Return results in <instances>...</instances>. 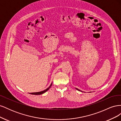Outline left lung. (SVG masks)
<instances>
[{
    "label": "left lung",
    "mask_w": 121,
    "mask_h": 121,
    "mask_svg": "<svg viewBox=\"0 0 121 121\" xmlns=\"http://www.w3.org/2000/svg\"><path fill=\"white\" fill-rule=\"evenodd\" d=\"M76 89H77V90H79V91H80L79 89H77V88H76Z\"/></svg>",
    "instance_id": "8db88e82"
}]
</instances>
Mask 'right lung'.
<instances>
[{"instance_id": "right-lung-1", "label": "right lung", "mask_w": 121, "mask_h": 121, "mask_svg": "<svg viewBox=\"0 0 121 121\" xmlns=\"http://www.w3.org/2000/svg\"><path fill=\"white\" fill-rule=\"evenodd\" d=\"M52 84H51V85H50V86L48 88H47L46 89H45V90H44V91H40V92H34V93H31L30 94H33V95H40V94H43V93H45V92H46V91L48 90L50 88V87L52 86Z\"/></svg>"}]
</instances>
